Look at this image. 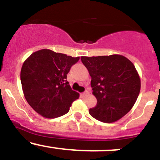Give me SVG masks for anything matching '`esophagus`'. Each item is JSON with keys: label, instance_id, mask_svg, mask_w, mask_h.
Listing matches in <instances>:
<instances>
[{"label": "esophagus", "instance_id": "obj_1", "mask_svg": "<svg viewBox=\"0 0 160 160\" xmlns=\"http://www.w3.org/2000/svg\"><path fill=\"white\" fill-rule=\"evenodd\" d=\"M88 94H89V91H88V90H86V91H84L83 93H82V95H83V97L87 96Z\"/></svg>", "mask_w": 160, "mask_h": 160}]
</instances>
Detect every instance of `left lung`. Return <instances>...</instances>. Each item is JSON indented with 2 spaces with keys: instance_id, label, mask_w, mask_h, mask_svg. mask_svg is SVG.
Instances as JSON below:
<instances>
[{
  "instance_id": "left-lung-1",
  "label": "left lung",
  "mask_w": 160,
  "mask_h": 160,
  "mask_svg": "<svg viewBox=\"0 0 160 160\" xmlns=\"http://www.w3.org/2000/svg\"><path fill=\"white\" fill-rule=\"evenodd\" d=\"M91 77L90 85L97 98L89 113L100 122H117L132 108L141 88L138 71L128 59L118 54L81 56Z\"/></svg>"
}]
</instances>
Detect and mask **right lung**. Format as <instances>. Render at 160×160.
<instances>
[{"label": "right lung", "instance_id": "obj_1", "mask_svg": "<svg viewBox=\"0 0 160 160\" xmlns=\"http://www.w3.org/2000/svg\"><path fill=\"white\" fill-rule=\"evenodd\" d=\"M80 59L44 49L27 58L21 70L22 90L27 102L38 114L55 118L67 114L80 94L67 81L70 67Z\"/></svg>", "mask_w": 160, "mask_h": 160}]
</instances>
